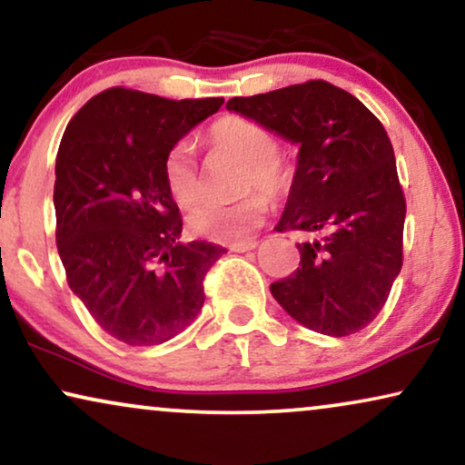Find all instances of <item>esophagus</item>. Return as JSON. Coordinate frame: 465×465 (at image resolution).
Returning <instances> with one entry per match:
<instances>
[{"label":"esophagus","mask_w":465,"mask_h":465,"mask_svg":"<svg viewBox=\"0 0 465 465\" xmlns=\"http://www.w3.org/2000/svg\"><path fill=\"white\" fill-rule=\"evenodd\" d=\"M255 249H257V242H252V240H249V242L232 244V251L233 252H246V251H255Z\"/></svg>","instance_id":"34e87169"}]
</instances>
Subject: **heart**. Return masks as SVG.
<instances>
[{"label":"heart","mask_w":465,"mask_h":465,"mask_svg":"<svg viewBox=\"0 0 465 465\" xmlns=\"http://www.w3.org/2000/svg\"><path fill=\"white\" fill-rule=\"evenodd\" d=\"M208 144L216 153L232 154L242 161L246 170L242 172L240 191L249 195L233 203H202L189 214V229L195 236L214 242H242L257 227L263 225L270 213V202L262 194L265 193L274 200L289 195L295 181V170L278 153L276 135L242 116H223L214 121L208 129ZM163 181L170 197L181 208H191L200 202L202 176L193 159V148L187 142H181L165 154Z\"/></svg>","instance_id":"b5f03b06"}]
</instances>
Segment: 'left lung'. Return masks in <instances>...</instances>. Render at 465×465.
I'll return each mask as SVG.
<instances>
[{"label":"left lung","instance_id":"1","mask_svg":"<svg viewBox=\"0 0 465 465\" xmlns=\"http://www.w3.org/2000/svg\"><path fill=\"white\" fill-rule=\"evenodd\" d=\"M227 110L300 144L276 232L323 233L297 244L300 268L272 282V295L297 323L325 336L368 327L404 262L406 200L382 123L325 80L232 97Z\"/></svg>","mask_w":465,"mask_h":465}]
</instances>
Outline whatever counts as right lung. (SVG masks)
<instances>
[{
    "label": "right lung",
    "mask_w": 465,
    "mask_h": 465,
    "mask_svg": "<svg viewBox=\"0 0 465 465\" xmlns=\"http://www.w3.org/2000/svg\"><path fill=\"white\" fill-rule=\"evenodd\" d=\"M223 97L165 99L125 86L74 114L54 163L57 251L67 284L110 336L168 342L203 306V278L225 249L181 244L183 216L163 181L176 142Z\"/></svg>",
    "instance_id": "1"
}]
</instances>
